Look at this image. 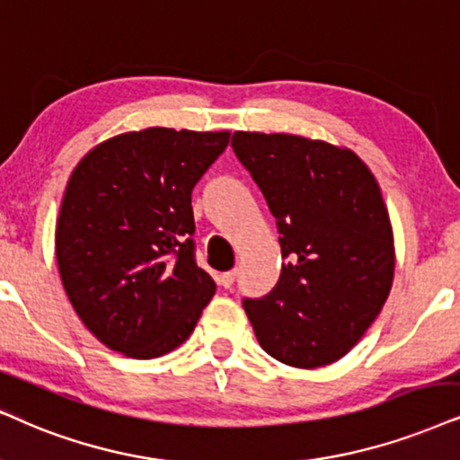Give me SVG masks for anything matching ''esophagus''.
<instances>
[{"label":"esophagus","instance_id":"esophagus-1","mask_svg":"<svg viewBox=\"0 0 460 460\" xmlns=\"http://www.w3.org/2000/svg\"><path fill=\"white\" fill-rule=\"evenodd\" d=\"M234 282H235V271H225L218 276V284L223 288H229Z\"/></svg>","mask_w":460,"mask_h":460}]
</instances>
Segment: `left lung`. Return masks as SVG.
Returning a JSON list of instances; mask_svg holds the SVG:
<instances>
[{
    "label": "left lung",
    "mask_w": 460,
    "mask_h": 460,
    "mask_svg": "<svg viewBox=\"0 0 460 460\" xmlns=\"http://www.w3.org/2000/svg\"><path fill=\"white\" fill-rule=\"evenodd\" d=\"M231 146L280 234V280L243 299L261 348L323 367L363 337L393 287V226L374 173L352 150L290 133L235 131Z\"/></svg>",
    "instance_id": "obj_1"
}]
</instances>
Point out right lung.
<instances>
[{
    "mask_svg": "<svg viewBox=\"0 0 460 460\" xmlns=\"http://www.w3.org/2000/svg\"><path fill=\"white\" fill-rule=\"evenodd\" d=\"M229 131L110 137L69 176L55 231L69 301L103 346L156 358L193 333L217 284L195 263L190 193Z\"/></svg>",
    "mask_w": 460,
    "mask_h": 460,
    "instance_id": "1",
    "label": "right lung"
}]
</instances>
